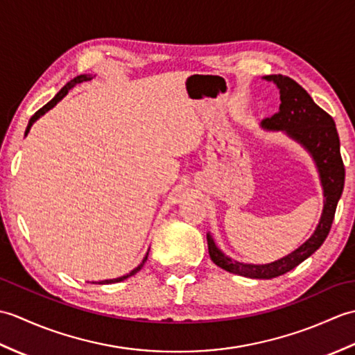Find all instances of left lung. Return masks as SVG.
I'll use <instances>...</instances> for the list:
<instances>
[{"label":"left lung","instance_id":"8db88e82","mask_svg":"<svg viewBox=\"0 0 355 355\" xmlns=\"http://www.w3.org/2000/svg\"><path fill=\"white\" fill-rule=\"evenodd\" d=\"M263 79L275 82L281 94L279 111L262 120V128L271 131H284L288 137L300 143L318 166L322 189L323 210L314 233L305 243L290 254L275 262L254 266L233 261L216 247L210 233L207 245L210 259L225 271L252 279H273L297 267L308 256H311L327 239L333 225L337 202L342 197L345 186V164L340 155V140L333 117L315 105L305 89L296 80L282 74H270Z\"/></svg>","mask_w":355,"mask_h":355}]
</instances>
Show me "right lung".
Instances as JSON below:
<instances>
[{"instance_id":"1","label":"right lung","mask_w":355,"mask_h":355,"mask_svg":"<svg viewBox=\"0 0 355 355\" xmlns=\"http://www.w3.org/2000/svg\"><path fill=\"white\" fill-rule=\"evenodd\" d=\"M89 79H93V76H89V74H80V76H76L74 79H71L70 82H67V85H64L62 87V89L61 92H59L55 97H53V99L47 103V105H44V107L41 108V110H37L35 114L32 116V119L28 120V125H27V130H26V135L28 134V131H30V128H32V125L36 122L37 119H40L42 114H45V112H47L49 110H51L53 107H55V105L62 99V97L69 93V89H71L74 85L76 84H80V82H85V80H89ZM146 259H148V253H146V256L145 258H143V261H141V263L139 267H135L132 271H130V273L128 275H125V276H122V277H117V279H108V281H102V282H99V284H114V282H120V281H123V279H126V277H130V276H132V275H135L137 273V271H140V268L143 267V263L146 262Z\"/></svg>"}]
</instances>
